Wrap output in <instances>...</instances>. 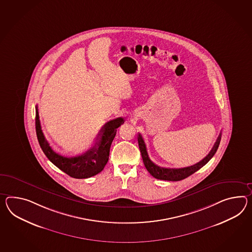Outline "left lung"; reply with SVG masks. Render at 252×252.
<instances>
[{
    "mask_svg": "<svg viewBox=\"0 0 252 252\" xmlns=\"http://www.w3.org/2000/svg\"><path fill=\"white\" fill-rule=\"evenodd\" d=\"M220 139L221 134L218 137V140L216 142L214 147L211 149V151L209 152V155L195 165L187 166V167H182V168H166V167H161V166L156 165L150 160L149 157H148L146 144H145V141H144L142 135L139 134L137 136V141H138V146H139V149H140V152H141L143 162H144V165L146 166V168L148 169V171L150 173L151 176H153L154 178L161 179V180H167V181L182 180L184 178L189 177L190 175L194 174L198 169H200L202 166H205L209 160L213 158V156L217 152L219 146H220Z\"/></svg>",
    "mask_w": 252,
    "mask_h": 252,
    "instance_id": "obj_1",
    "label": "left lung"
}]
</instances>
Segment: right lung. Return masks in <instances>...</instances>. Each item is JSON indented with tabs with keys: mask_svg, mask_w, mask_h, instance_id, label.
Wrapping results in <instances>:
<instances>
[{
	"mask_svg": "<svg viewBox=\"0 0 252 252\" xmlns=\"http://www.w3.org/2000/svg\"><path fill=\"white\" fill-rule=\"evenodd\" d=\"M124 122L125 119L123 117H118L104 124L96 136L95 144L92 148L80 156L66 158L56 153L45 139L39 119L38 106L36 105L35 129L40 147L47 158L55 166L74 178H91L104 169L109 158L111 144L116 136L117 129Z\"/></svg>",
	"mask_w": 252,
	"mask_h": 252,
	"instance_id": "add662e5",
	"label": "right lung"
}]
</instances>
